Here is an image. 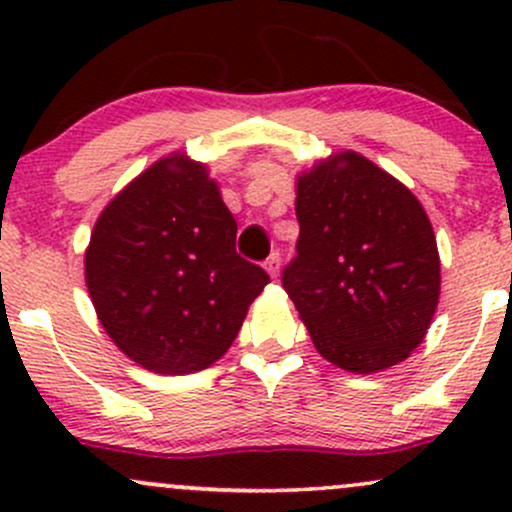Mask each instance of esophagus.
Instances as JSON below:
<instances>
[{
    "label": "esophagus",
    "mask_w": 512,
    "mask_h": 512,
    "mask_svg": "<svg viewBox=\"0 0 512 512\" xmlns=\"http://www.w3.org/2000/svg\"><path fill=\"white\" fill-rule=\"evenodd\" d=\"M279 264H281L279 252H272V255H269L267 260H264V269H267L272 279H276V276H279Z\"/></svg>",
    "instance_id": "34e87169"
}]
</instances>
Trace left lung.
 <instances>
[{
  "instance_id": "left-lung-1",
  "label": "left lung",
  "mask_w": 512,
  "mask_h": 512,
  "mask_svg": "<svg viewBox=\"0 0 512 512\" xmlns=\"http://www.w3.org/2000/svg\"><path fill=\"white\" fill-rule=\"evenodd\" d=\"M301 236L281 284L315 349L349 373H378L424 342L440 257L424 207L402 182L342 151L296 182Z\"/></svg>"
}]
</instances>
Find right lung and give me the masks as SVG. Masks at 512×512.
I'll return each mask as SVG.
<instances>
[{"label": "right lung", "mask_w": 512, "mask_h": 512, "mask_svg": "<svg viewBox=\"0 0 512 512\" xmlns=\"http://www.w3.org/2000/svg\"><path fill=\"white\" fill-rule=\"evenodd\" d=\"M238 223L207 166L173 154L117 195L93 226L86 286L122 354L161 375L226 354L269 276L236 252Z\"/></svg>", "instance_id": "1"}]
</instances>
